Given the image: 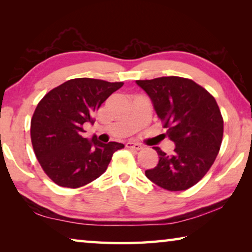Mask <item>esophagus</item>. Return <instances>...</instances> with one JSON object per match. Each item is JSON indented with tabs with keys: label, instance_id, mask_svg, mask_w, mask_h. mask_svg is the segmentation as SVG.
I'll return each instance as SVG.
<instances>
[{
	"label": "esophagus",
	"instance_id": "esophagus-1",
	"mask_svg": "<svg viewBox=\"0 0 252 252\" xmlns=\"http://www.w3.org/2000/svg\"><path fill=\"white\" fill-rule=\"evenodd\" d=\"M126 148H129V149H133V150H136V151H139V150H141V149L143 148L141 144L140 143H134V142H127L126 143Z\"/></svg>",
	"mask_w": 252,
	"mask_h": 252
}]
</instances>
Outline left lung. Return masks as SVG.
I'll return each mask as SVG.
<instances>
[{
  "mask_svg": "<svg viewBox=\"0 0 252 252\" xmlns=\"http://www.w3.org/2000/svg\"><path fill=\"white\" fill-rule=\"evenodd\" d=\"M135 83L151 99L157 116L167 127L174 152L159 156L157 167L146 176L169 191L187 190L204 177L218 156L223 135V119L210 93L192 80L162 76Z\"/></svg>",
  "mask_w": 252,
  "mask_h": 252,
  "instance_id": "left-lung-1",
  "label": "left lung"
}]
</instances>
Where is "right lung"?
<instances>
[{
    "label": "right lung",
    "mask_w": 252,
    "mask_h": 252,
    "mask_svg": "<svg viewBox=\"0 0 252 252\" xmlns=\"http://www.w3.org/2000/svg\"><path fill=\"white\" fill-rule=\"evenodd\" d=\"M123 82L79 78L46 93L31 120V140L37 161L60 187H83L108 168L113 153L125 148L83 138L84 123H94L93 113Z\"/></svg>",
    "instance_id": "obj_1"
}]
</instances>
